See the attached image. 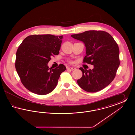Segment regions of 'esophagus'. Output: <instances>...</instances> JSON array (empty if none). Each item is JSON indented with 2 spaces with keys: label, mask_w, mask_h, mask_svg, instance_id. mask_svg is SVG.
I'll return each instance as SVG.
<instances>
[{
  "label": "esophagus",
  "mask_w": 135,
  "mask_h": 135,
  "mask_svg": "<svg viewBox=\"0 0 135 135\" xmlns=\"http://www.w3.org/2000/svg\"><path fill=\"white\" fill-rule=\"evenodd\" d=\"M67 68L68 69H70L71 71L74 70L76 69L75 67H70H70H68Z\"/></svg>",
  "instance_id": "obj_1"
}]
</instances>
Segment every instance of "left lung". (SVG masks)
Instances as JSON below:
<instances>
[{"instance_id": "8db88e82", "label": "left lung", "mask_w": 135, "mask_h": 135, "mask_svg": "<svg viewBox=\"0 0 135 135\" xmlns=\"http://www.w3.org/2000/svg\"><path fill=\"white\" fill-rule=\"evenodd\" d=\"M71 36L84 42L86 50L84 63L94 66L92 70L79 68L83 76L77 80V84L90 93L104 89L114 79L120 64L119 50L115 41L103 31L90 30Z\"/></svg>"}]
</instances>
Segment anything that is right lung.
Returning <instances> with one entry per match:
<instances>
[{"instance_id":"add662e5","label":"right lung","mask_w":135,"mask_h":135,"mask_svg":"<svg viewBox=\"0 0 135 135\" xmlns=\"http://www.w3.org/2000/svg\"><path fill=\"white\" fill-rule=\"evenodd\" d=\"M63 35H32L23 40L16 53L15 67L22 83L27 90L37 95L51 92L56 87L61 74L66 68L60 64L49 68L51 57L58 55Z\"/></svg>"}]
</instances>
